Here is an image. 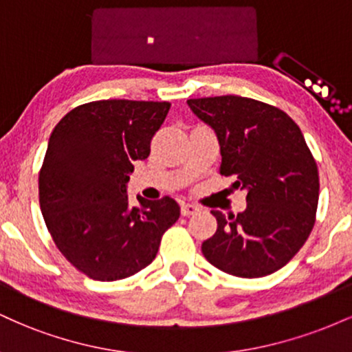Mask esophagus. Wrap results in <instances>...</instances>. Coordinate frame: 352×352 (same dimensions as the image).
<instances>
[{
  "instance_id": "esophagus-1",
  "label": "esophagus",
  "mask_w": 352,
  "mask_h": 352,
  "mask_svg": "<svg viewBox=\"0 0 352 352\" xmlns=\"http://www.w3.org/2000/svg\"><path fill=\"white\" fill-rule=\"evenodd\" d=\"M180 212L184 217H190V215H193V213L199 212V207H197L195 204H182Z\"/></svg>"
}]
</instances>
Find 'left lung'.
Returning a JSON list of instances; mask_svg holds the SVG:
<instances>
[{"label": "left lung", "instance_id": "left-lung-1", "mask_svg": "<svg viewBox=\"0 0 352 352\" xmlns=\"http://www.w3.org/2000/svg\"><path fill=\"white\" fill-rule=\"evenodd\" d=\"M188 107L217 132L220 173L246 190V210L217 218L201 253L215 268L261 278L300 252L316 221L318 165L301 129L281 109L240 96L188 99Z\"/></svg>", "mask_w": 352, "mask_h": 352}]
</instances>
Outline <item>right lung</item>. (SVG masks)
Returning <instances> with one entry per match:
<instances>
[{
    "label": "right lung",
    "mask_w": 352,
    "mask_h": 352,
    "mask_svg": "<svg viewBox=\"0 0 352 352\" xmlns=\"http://www.w3.org/2000/svg\"><path fill=\"white\" fill-rule=\"evenodd\" d=\"M170 104L109 99L82 104L59 120L39 170V205L69 263L98 281L139 273L179 220L170 197L131 207L129 175L151 153Z\"/></svg>",
    "instance_id": "right-lung-1"
}]
</instances>
